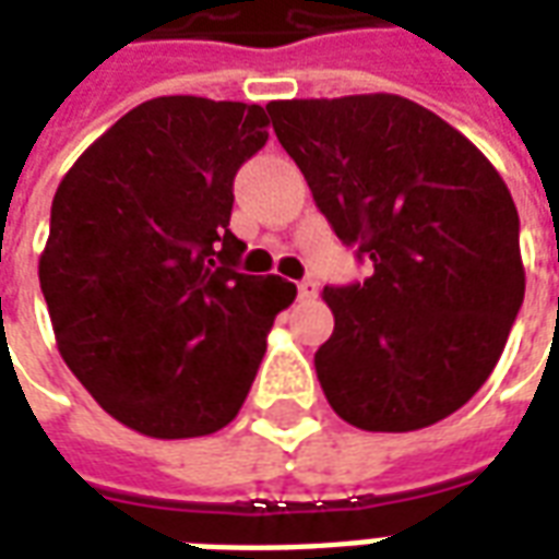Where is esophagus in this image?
<instances>
[{
  "mask_svg": "<svg viewBox=\"0 0 559 559\" xmlns=\"http://www.w3.org/2000/svg\"><path fill=\"white\" fill-rule=\"evenodd\" d=\"M314 296H317V281L314 278L299 281V299H314Z\"/></svg>",
  "mask_w": 559,
  "mask_h": 559,
  "instance_id": "1",
  "label": "esophagus"
}]
</instances>
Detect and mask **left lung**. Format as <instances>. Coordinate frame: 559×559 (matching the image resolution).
<instances>
[{
	"label": "left lung",
	"instance_id": "1",
	"mask_svg": "<svg viewBox=\"0 0 559 559\" xmlns=\"http://www.w3.org/2000/svg\"><path fill=\"white\" fill-rule=\"evenodd\" d=\"M317 209L371 278L326 287L317 380L362 431H419L464 407L524 302L518 209L461 131L401 95L269 104Z\"/></svg>",
	"mask_w": 559,
	"mask_h": 559
}]
</instances>
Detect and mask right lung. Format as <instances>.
I'll return each mask as SVG.
<instances>
[{"label":"right lung","instance_id":"obj_1","mask_svg":"<svg viewBox=\"0 0 559 559\" xmlns=\"http://www.w3.org/2000/svg\"><path fill=\"white\" fill-rule=\"evenodd\" d=\"M266 128L260 104L152 98L56 188L38 260L56 347L131 431L185 440L230 425L296 299L290 281L236 272L233 179Z\"/></svg>","mask_w":559,"mask_h":559}]
</instances>
